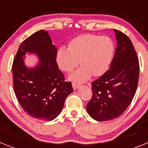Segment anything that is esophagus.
<instances>
[{
  "label": "esophagus",
  "mask_w": 148,
  "mask_h": 148,
  "mask_svg": "<svg viewBox=\"0 0 148 148\" xmlns=\"http://www.w3.org/2000/svg\"><path fill=\"white\" fill-rule=\"evenodd\" d=\"M72 85H73V87L74 90H76V89H78V87H80V84L78 83H75V82H73V84H72Z\"/></svg>",
  "instance_id": "esophagus-1"
}]
</instances>
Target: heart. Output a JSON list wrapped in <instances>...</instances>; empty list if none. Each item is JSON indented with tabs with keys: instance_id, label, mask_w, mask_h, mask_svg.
<instances>
[{
	"instance_id": "1",
	"label": "heart",
	"mask_w": 148,
	"mask_h": 148,
	"mask_svg": "<svg viewBox=\"0 0 148 148\" xmlns=\"http://www.w3.org/2000/svg\"><path fill=\"white\" fill-rule=\"evenodd\" d=\"M114 53V43L107 35L84 34L74 38L68 48L61 47L57 50L56 61L65 73L73 71L80 63L79 69L70 76V80L81 83L91 75H102L109 67Z\"/></svg>"
}]
</instances>
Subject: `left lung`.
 I'll use <instances>...</instances> for the list:
<instances>
[{
	"instance_id": "8db88e82",
	"label": "left lung",
	"mask_w": 148,
	"mask_h": 148,
	"mask_svg": "<svg viewBox=\"0 0 148 148\" xmlns=\"http://www.w3.org/2000/svg\"><path fill=\"white\" fill-rule=\"evenodd\" d=\"M117 47L109 70L92 83V99L87 110L92 119L104 121L121 116L133 100L139 76V63L129 38L114 29Z\"/></svg>"
}]
</instances>
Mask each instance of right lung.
I'll return each instance as SVG.
<instances>
[{"label": "right lung", "instance_id": "1", "mask_svg": "<svg viewBox=\"0 0 148 148\" xmlns=\"http://www.w3.org/2000/svg\"><path fill=\"white\" fill-rule=\"evenodd\" d=\"M39 56V64L29 69L23 63L26 52ZM57 49L45 30H39L24 40L13 61V87L17 100L32 118L51 121L59 115L66 97L73 91L72 84L65 82L56 61Z\"/></svg>", "mask_w": 148, "mask_h": 148}]
</instances>
